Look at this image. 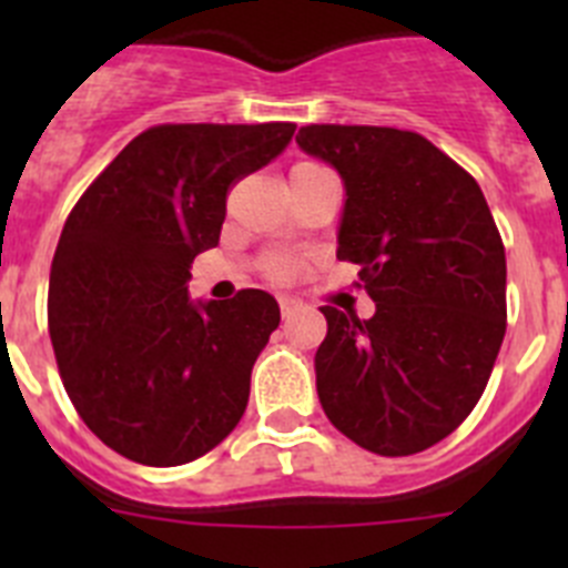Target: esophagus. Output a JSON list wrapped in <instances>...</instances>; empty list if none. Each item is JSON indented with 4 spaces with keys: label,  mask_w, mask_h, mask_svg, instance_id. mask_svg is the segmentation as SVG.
<instances>
[{
    "label": "esophagus",
    "mask_w": 568,
    "mask_h": 568,
    "mask_svg": "<svg viewBox=\"0 0 568 568\" xmlns=\"http://www.w3.org/2000/svg\"><path fill=\"white\" fill-rule=\"evenodd\" d=\"M278 307H281V313H284V315H293L295 310L301 307V304H298V301H295V298H290V295H281V298H278Z\"/></svg>",
    "instance_id": "1"
}]
</instances>
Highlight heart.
<instances>
[{
	"mask_svg": "<svg viewBox=\"0 0 568 568\" xmlns=\"http://www.w3.org/2000/svg\"><path fill=\"white\" fill-rule=\"evenodd\" d=\"M273 275L275 278H284V275H287V264H284V261H278V264L273 267Z\"/></svg>",
	"mask_w": 568,
	"mask_h": 568,
	"instance_id": "b5f03b06",
	"label": "heart"
}]
</instances>
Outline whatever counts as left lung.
I'll use <instances>...</instances> for the list:
<instances>
[{
    "label": "left lung",
    "mask_w": 568,
    "mask_h": 568,
    "mask_svg": "<svg viewBox=\"0 0 568 568\" xmlns=\"http://www.w3.org/2000/svg\"><path fill=\"white\" fill-rule=\"evenodd\" d=\"M346 202L338 258L358 264L373 318L321 307L315 384L338 433L386 458L455 433L506 335V253L478 182L413 130L307 124Z\"/></svg>",
    "instance_id": "1"
}]
</instances>
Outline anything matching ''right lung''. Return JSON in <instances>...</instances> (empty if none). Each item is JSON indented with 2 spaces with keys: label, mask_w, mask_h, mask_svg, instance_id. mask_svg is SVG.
<instances>
[{
  "label": "right lung",
  "mask_w": 568,
  "mask_h": 568,
  "mask_svg": "<svg viewBox=\"0 0 568 568\" xmlns=\"http://www.w3.org/2000/svg\"><path fill=\"white\" fill-rule=\"evenodd\" d=\"M293 133V122L155 124L70 210L50 264V341L79 418L128 460L190 464L247 409L281 310L264 290L193 304L190 264L219 244L230 187Z\"/></svg>",
  "instance_id": "add662e5"
}]
</instances>
